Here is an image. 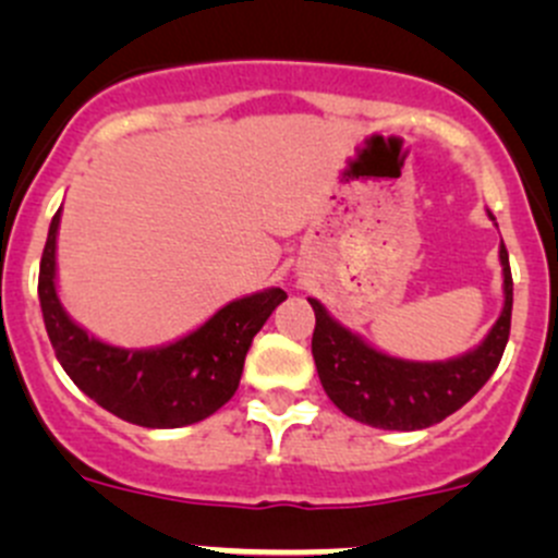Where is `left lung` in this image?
<instances>
[{
  "label": "left lung",
  "instance_id": "1",
  "mask_svg": "<svg viewBox=\"0 0 558 558\" xmlns=\"http://www.w3.org/2000/svg\"><path fill=\"white\" fill-rule=\"evenodd\" d=\"M499 262L505 275L502 315L475 351L451 362H404L386 356L337 324L318 300H307L315 311V369L331 402L348 418L391 432L426 429L470 402L499 367L510 337L513 275L505 245H499Z\"/></svg>",
  "mask_w": 558,
  "mask_h": 558
}]
</instances>
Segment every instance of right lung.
I'll list each match as a JSON object with an SVG mask.
<instances>
[{"label":"right lung","mask_w":558,"mask_h":558,"mask_svg":"<svg viewBox=\"0 0 558 558\" xmlns=\"http://www.w3.org/2000/svg\"><path fill=\"white\" fill-rule=\"evenodd\" d=\"M59 218L61 210L50 221L37 291L50 345L72 384L107 413L148 429H178L223 408L238 391L253 337L286 300V291L267 289L229 302L172 345L154 351L105 345L81 329L56 296Z\"/></svg>","instance_id":"add662e5"}]
</instances>
